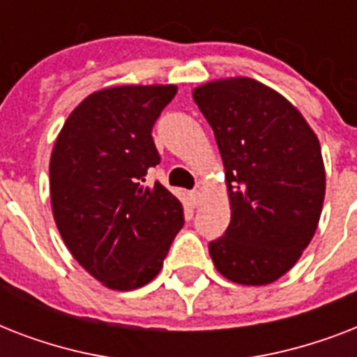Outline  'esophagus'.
I'll list each match as a JSON object with an SVG mask.
<instances>
[{
	"label": "esophagus",
	"instance_id": "34e87169",
	"mask_svg": "<svg viewBox=\"0 0 357 357\" xmlns=\"http://www.w3.org/2000/svg\"><path fill=\"white\" fill-rule=\"evenodd\" d=\"M190 200H192V204H195V206H200V202H202V190L200 189H196V190H192V192H190Z\"/></svg>",
	"mask_w": 357,
	"mask_h": 357
}]
</instances>
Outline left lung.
<instances>
[{"instance_id":"1","label":"left lung","mask_w":357,"mask_h":357,"mask_svg":"<svg viewBox=\"0 0 357 357\" xmlns=\"http://www.w3.org/2000/svg\"><path fill=\"white\" fill-rule=\"evenodd\" d=\"M215 131L231 220L209 243L217 271L238 285L276 282L315 235L326 192L321 142L298 109L252 77L192 91Z\"/></svg>"}]
</instances>
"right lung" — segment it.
Returning a JSON list of instances; mask_svg holds the SVG:
<instances>
[{"label": "right lung", "mask_w": 357, "mask_h": 357, "mask_svg": "<svg viewBox=\"0 0 357 357\" xmlns=\"http://www.w3.org/2000/svg\"><path fill=\"white\" fill-rule=\"evenodd\" d=\"M176 85H120L92 92L70 113L50 159V196L66 248L92 278L133 291L159 274L183 228L181 202L148 168L161 161L151 128Z\"/></svg>", "instance_id": "obj_1"}]
</instances>
